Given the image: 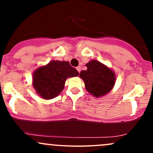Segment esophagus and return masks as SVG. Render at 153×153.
Masks as SVG:
<instances>
[{"label":"esophagus","mask_w":153,"mask_h":153,"mask_svg":"<svg viewBox=\"0 0 153 153\" xmlns=\"http://www.w3.org/2000/svg\"><path fill=\"white\" fill-rule=\"evenodd\" d=\"M76 70H77V71H78V73H80V70H81V68H80V66L77 67V68H76Z\"/></svg>","instance_id":"34e87169"}]
</instances>
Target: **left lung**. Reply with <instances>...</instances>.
<instances>
[{
  "label": "left lung",
  "mask_w": 153,
  "mask_h": 153,
  "mask_svg": "<svg viewBox=\"0 0 153 153\" xmlns=\"http://www.w3.org/2000/svg\"><path fill=\"white\" fill-rule=\"evenodd\" d=\"M85 66L87 70L80 72V78L83 80L88 92L96 98L108 94L115 85L114 72L96 59L89 61Z\"/></svg>",
  "instance_id": "8db88e82"
}]
</instances>
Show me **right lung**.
I'll return each instance as SVG.
<instances>
[{"instance_id": "right-lung-1", "label": "right lung", "mask_w": 153, "mask_h": 153, "mask_svg": "<svg viewBox=\"0 0 153 153\" xmlns=\"http://www.w3.org/2000/svg\"><path fill=\"white\" fill-rule=\"evenodd\" d=\"M78 75L68 61L52 60L34 71L32 85L39 96L46 100L52 99L60 94L67 78Z\"/></svg>"}]
</instances>
